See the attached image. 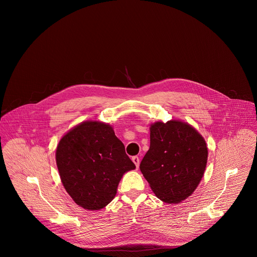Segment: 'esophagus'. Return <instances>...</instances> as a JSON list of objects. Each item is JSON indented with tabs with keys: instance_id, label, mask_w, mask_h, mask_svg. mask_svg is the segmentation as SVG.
Masks as SVG:
<instances>
[{
	"instance_id": "obj_1",
	"label": "esophagus",
	"mask_w": 257,
	"mask_h": 257,
	"mask_svg": "<svg viewBox=\"0 0 257 257\" xmlns=\"http://www.w3.org/2000/svg\"><path fill=\"white\" fill-rule=\"evenodd\" d=\"M132 161H133V163L135 164L136 168H138V167H139V163H140V160H139V158H138L137 156H135V157H132Z\"/></svg>"
}]
</instances>
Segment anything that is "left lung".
<instances>
[{
	"label": "left lung",
	"instance_id": "1",
	"mask_svg": "<svg viewBox=\"0 0 257 257\" xmlns=\"http://www.w3.org/2000/svg\"><path fill=\"white\" fill-rule=\"evenodd\" d=\"M207 162L203 137L180 121L157 122L151 127V146L140 171L164 202L178 203L198 186Z\"/></svg>",
	"mask_w": 257,
	"mask_h": 257
}]
</instances>
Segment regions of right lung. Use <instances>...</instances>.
<instances>
[{
	"mask_svg": "<svg viewBox=\"0 0 257 257\" xmlns=\"http://www.w3.org/2000/svg\"><path fill=\"white\" fill-rule=\"evenodd\" d=\"M56 162L68 194L89 210L111 202L123 174L135 169L113 128L95 121L83 122L63 136Z\"/></svg>",
	"mask_w": 257,
	"mask_h": 257,
	"instance_id": "obj_1",
	"label": "right lung"
}]
</instances>
